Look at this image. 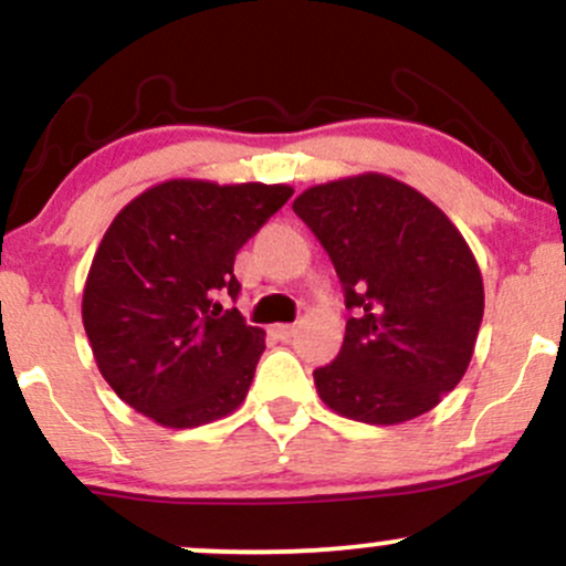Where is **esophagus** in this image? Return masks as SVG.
<instances>
[{
    "label": "esophagus",
    "mask_w": 566,
    "mask_h": 566,
    "mask_svg": "<svg viewBox=\"0 0 566 566\" xmlns=\"http://www.w3.org/2000/svg\"><path fill=\"white\" fill-rule=\"evenodd\" d=\"M295 333H297V327L295 324H274V335L279 337V340H292V337H295Z\"/></svg>",
    "instance_id": "esophagus-1"
}]
</instances>
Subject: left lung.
Listing matches in <instances>:
<instances>
[{
    "label": "left lung",
    "mask_w": 566,
    "mask_h": 566,
    "mask_svg": "<svg viewBox=\"0 0 566 566\" xmlns=\"http://www.w3.org/2000/svg\"><path fill=\"white\" fill-rule=\"evenodd\" d=\"M333 261L350 319L319 399L343 418L396 426L450 394L476 346L484 284L463 233L401 180L380 172L311 186L292 201Z\"/></svg>",
    "instance_id": "left-lung-1"
}]
</instances>
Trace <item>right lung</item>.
<instances>
[{"mask_svg":"<svg viewBox=\"0 0 566 566\" xmlns=\"http://www.w3.org/2000/svg\"><path fill=\"white\" fill-rule=\"evenodd\" d=\"M292 197L284 184L175 178L146 188L103 233L82 297L95 365L165 428L226 418L250 391L265 333L237 308V252Z\"/></svg>","mask_w":566,"mask_h":566,"instance_id":"add662e5","label":"right lung"}]
</instances>
